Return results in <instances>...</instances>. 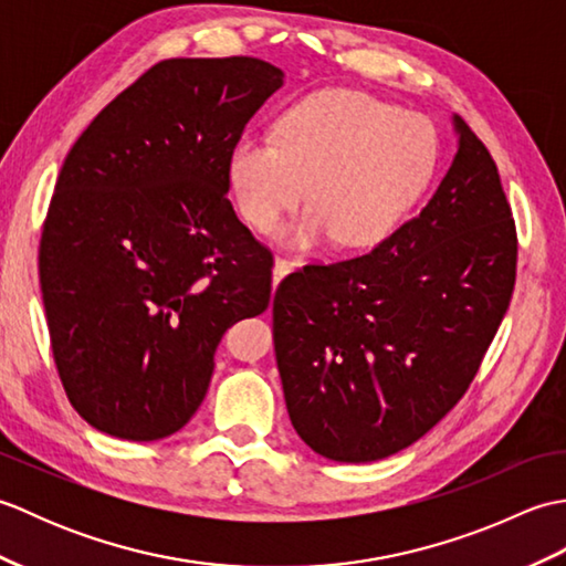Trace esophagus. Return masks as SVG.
Masks as SVG:
<instances>
[{
	"instance_id": "esophagus-1",
	"label": "esophagus",
	"mask_w": 566,
	"mask_h": 566,
	"mask_svg": "<svg viewBox=\"0 0 566 566\" xmlns=\"http://www.w3.org/2000/svg\"><path fill=\"white\" fill-rule=\"evenodd\" d=\"M294 270V264L290 262V260H282V258H276L274 260V268H272V280H274V284L276 282H282L286 274H290Z\"/></svg>"
}]
</instances>
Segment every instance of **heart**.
Here are the masks:
<instances>
[{"label": "heart", "mask_w": 566, "mask_h": 566, "mask_svg": "<svg viewBox=\"0 0 566 566\" xmlns=\"http://www.w3.org/2000/svg\"><path fill=\"white\" fill-rule=\"evenodd\" d=\"M436 160L438 138L426 118L365 92L326 90L294 104L274 136H240L228 155V185L240 219L260 233L274 231L304 195L308 209L280 231L284 248L308 252L333 238L365 248L401 223Z\"/></svg>", "instance_id": "obj_1"}]
</instances>
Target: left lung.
Returning a JSON list of instances; mask_svg holds the SVG:
<instances>
[{
    "mask_svg": "<svg viewBox=\"0 0 566 566\" xmlns=\"http://www.w3.org/2000/svg\"><path fill=\"white\" fill-rule=\"evenodd\" d=\"M457 153L416 219L274 292L286 411L335 462L399 452L452 411L511 304L518 238L491 153L454 116Z\"/></svg>",
    "mask_w": 566,
    "mask_h": 566,
    "instance_id": "left-lung-1",
    "label": "left lung"
}]
</instances>
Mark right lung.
Returning a JSON list of instances; mask_svg holds the SVG:
<instances>
[{
    "mask_svg": "<svg viewBox=\"0 0 566 566\" xmlns=\"http://www.w3.org/2000/svg\"><path fill=\"white\" fill-rule=\"evenodd\" d=\"M282 84L258 57L163 60L70 148L41 233V292L67 399L106 436L185 428L223 333L268 308L272 255L226 197L228 155Z\"/></svg>",
    "mask_w": 566,
    "mask_h": 566,
    "instance_id": "obj_1",
    "label": "right lung"
}]
</instances>
